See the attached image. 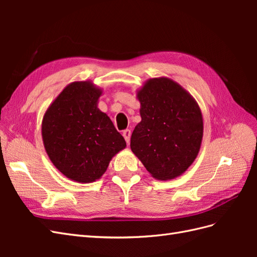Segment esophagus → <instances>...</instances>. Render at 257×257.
I'll return each mask as SVG.
<instances>
[{
    "instance_id": "obj_1",
    "label": "esophagus",
    "mask_w": 257,
    "mask_h": 257,
    "mask_svg": "<svg viewBox=\"0 0 257 257\" xmlns=\"http://www.w3.org/2000/svg\"><path fill=\"white\" fill-rule=\"evenodd\" d=\"M131 131L130 130H125V131H123V133H122V135H123V137H124V139H125V142L127 143V144H130V139H131Z\"/></svg>"
}]
</instances>
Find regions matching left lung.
Listing matches in <instances>:
<instances>
[{"label":"left lung","mask_w":257,"mask_h":257,"mask_svg":"<svg viewBox=\"0 0 257 257\" xmlns=\"http://www.w3.org/2000/svg\"><path fill=\"white\" fill-rule=\"evenodd\" d=\"M142 121L131 149L158 180L181 176L197 158L204 134L201 110L190 93L167 77L148 79L137 90Z\"/></svg>","instance_id":"8db88e82"}]
</instances>
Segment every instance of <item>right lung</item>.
I'll return each instance as SVG.
<instances>
[{
  "label": "right lung",
  "mask_w": 257,
  "mask_h": 257,
  "mask_svg": "<svg viewBox=\"0 0 257 257\" xmlns=\"http://www.w3.org/2000/svg\"><path fill=\"white\" fill-rule=\"evenodd\" d=\"M103 90L90 80L62 90L42 122L45 150L66 178L79 183L102 177L116 153L126 147L110 118L97 108Z\"/></svg>",
  "instance_id": "right-lung-1"
}]
</instances>
